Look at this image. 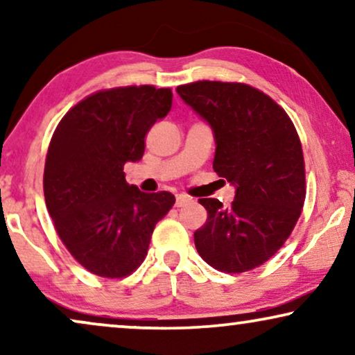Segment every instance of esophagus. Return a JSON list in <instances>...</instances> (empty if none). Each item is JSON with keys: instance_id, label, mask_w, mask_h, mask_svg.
Here are the masks:
<instances>
[{"instance_id": "esophagus-1", "label": "esophagus", "mask_w": 355, "mask_h": 355, "mask_svg": "<svg viewBox=\"0 0 355 355\" xmlns=\"http://www.w3.org/2000/svg\"><path fill=\"white\" fill-rule=\"evenodd\" d=\"M189 202H191V197L182 196V193H178L176 196V207H184V205H187Z\"/></svg>"}]
</instances>
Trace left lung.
<instances>
[{"mask_svg":"<svg viewBox=\"0 0 355 355\" xmlns=\"http://www.w3.org/2000/svg\"><path fill=\"white\" fill-rule=\"evenodd\" d=\"M215 132L213 169L236 186V198H198L208 213L193 232L198 255L225 273L263 265L293 232L305 202V163L288 113L242 82L197 80L178 87Z\"/></svg>","mask_w":355,"mask_h":355,"instance_id":"8db88e82","label":"left lung"}]
</instances>
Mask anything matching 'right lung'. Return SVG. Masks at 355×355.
I'll return each mask as SVG.
<instances>
[{
	"mask_svg": "<svg viewBox=\"0 0 355 355\" xmlns=\"http://www.w3.org/2000/svg\"><path fill=\"white\" fill-rule=\"evenodd\" d=\"M171 89L128 85L95 92L72 106L53 132L43 192L55 230L87 271L121 279L142 265L171 192L147 193L125 182L145 135L171 110Z\"/></svg>",
	"mask_w": 355,
	"mask_h": 355,
	"instance_id": "1",
	"label": "right lung"
}]
</instances>
